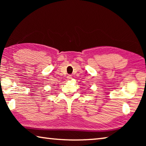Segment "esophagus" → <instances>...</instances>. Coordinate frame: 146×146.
Here are the masks:
<instances>
[{
	"label": "esophagus",
	"mask_w": 146,
	"mask_h": 146,
	"mask_svg": "<svg viewBox=\"0 0 146 146\" xmlns=\"http://www.w3.org/2000/svg\"><path fill=\"white\" fill-rule=\"evenodd\" d=\"M67 78H68V80H70V79L72 78V77H71V75H68V76H67Z\"/></svg>",
	"instance_id": "obj_1"
}]
</instances>
